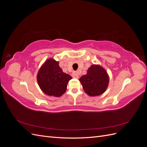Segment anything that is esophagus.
Instances as JSON below:
<instances>
[{"label": "esophagus", "instance_id": "esophagus-1", "mask_svg": "<svg viewBox=\"0 0 147 147\" xmlns=\"http://www.w3.org/2000/svg\"><path fill=\"white\" fill-rule=\"evenodd\" d=\"M72 77L74 78H79V74L78 72H74L72 73Z\"/></svg>", "mask_w": 147, "mask_h": 147}]
</instances>
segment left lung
<instances>
[{
	"mask_svg": "<svg viewBox=\"0 0 147 147\" xmlns=\"http://www.w3.org/2000/svg\"><path fill=\"white\" fill-rule=\"evenodd\" d=\"M83 90L90 96H99L106 91L109 83V77L106 70L99 65H92L87 74L80 78Z\"/></svg>",
	"mask_w": 147,
	"mask_h": 147,
	"instance_id": "obj_1",
	"label": "left lung"
}]
</instances>
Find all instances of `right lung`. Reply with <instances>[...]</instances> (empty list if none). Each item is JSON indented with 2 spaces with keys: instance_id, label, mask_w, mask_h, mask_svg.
Returning <instances> with one entry per match:
<instances>
[{
  "instance_id": "1",
  "label": "right lung",
  "mask_w": 147,
  "mask_h": 147,
  "mask_svg": "<svg viewBox=\"0 0 147 147\" xmlns=\"http://www.w3.org/2000/svg\"><path fill=\"white\" fill-rule=\"evenodd\" d=\"M72 77L63 72L59 62L47 59L37 74V82L42 91L48 96L60 97L64 94Z\"/></svg>"
}]
</instances>
